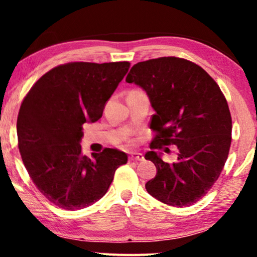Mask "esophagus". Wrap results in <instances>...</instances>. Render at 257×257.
Returning <instances> with one entry per match:
<instances>
[{
  "label": "esophagus",
  "instance_id": "34e87169",
  "mask_svg": "<svg viewBox=\"0 0 257 257\" xmlns=\"http://www.w3.org/2000/svg\"><path fill=\"white\" fill-rule=\"evenodd\" d=\"M129 161L131 162H140V161H144V157L141 153H138V152H133L131 153V156H129Z\"/></svg>",
  "mask_w": 257,
  "mask_h": 257
}]
</instances>
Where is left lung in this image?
Returning <instances> with one entry per match:
<instances>
[{"label": "left lung", "instance_id": "1", "mask_svg": "<svg viewBox=\"0 0 257 257\" xmlns=\"http://www.w3.org/2000/svg\"><path fill=\"white\" fill-rule=\"evenodd\" d=\"M125 82L145 91L156 112L151 149L175 145L179 151L173 164L161 152L146 153L157 169L146 191L164 204L192 205L219 179L228 157L232 119L222 91L202 67L175 57L135 64Z\"/></svg>", "mask_w": 257, "mask_h": 257}]
</instances>
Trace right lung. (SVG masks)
<instances>
[{
  "label": "right lung",
  "instance_id": "right-lung-1",
  "mask_svg": "<svg viewBox=\"0 0 257 257\" xmlns=\"http://www.w3.org/2000/svg\"><path fill=\"white\" fill-rule=\"evenodd\" d=\"M129 65H60L38 79L20 106L17 134L23 163L38 191L59 208L79 210L102 198L117 168L128 161L117 149L87 157L79 143L83 124L101 118Z\"/></svg>",
  "mask_w": 257,
  "mask_h": 257
}]
</instances>
